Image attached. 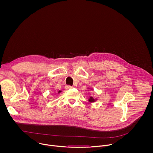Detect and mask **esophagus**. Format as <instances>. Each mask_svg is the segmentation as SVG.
<instances>
[{
	"mask_svg": "<svg viewBox=\"0 0 153 153\" xmlns=\"http://www.w3.org/2000/svg\"><path fill=\"white\" fill-rule=\"evenodd\" d=\"M65 88H66V89H71L73 88V87L71 86H70V85H67L66 86H65Z\"/></svg>",
	"mask_w": 153,
	"mask_h": 153,
	"instance_id": "obj_1",
	"label": "esophagus"
}]
</instances>
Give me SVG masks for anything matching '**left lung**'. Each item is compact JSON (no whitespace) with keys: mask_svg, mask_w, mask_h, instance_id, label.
Here are the masks:
<instances>
[{"mask_svg":"<svg viewBox=\"0 0 153 153\" xmlns=\"http://www.w3.org/2000/svg\"><path fill=\"white\" fill-rule=\"evenodd\" d=\"M96 100V99H94L93 97H90L89 98V99H88V101H89L90 102H94Z\"/></svg>","mask_w":153,"mask_h":153,"instance_id":"left-lung-1","label":"left lung"}]
</instances>
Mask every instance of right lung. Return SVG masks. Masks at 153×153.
<instances>
[{"label": "right lung", "instance_id": "obj_1", "mask_svg": "<svg viewBox=\"0 0 153 153\" xmlns=\"http://www.w3.org/2000/svg\"><path fill=\"white\" fill-rule=\"evenodd\" d=\"M61 93V91H59L58 92V93Z\"/></svg>", "mask_w": 153, "mask_h": 153}]
</instances>
